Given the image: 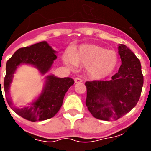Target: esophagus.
<instances>
[{
	"label": "esophagus",
	"instance_id": "1",
	"mask_svg": "<svg viewBox=\"0 0 151 151\" xmlns=\"http://www.w3.org/2000/svg\"><path fill=\"white\" fill-rule=\"evenodd\" d=\"M74 81H75L76 84H78V83H81L82 82V79H81L80 78H75Z\"/></svg>",
	"mask_w": 151,
	"mask_h": 151
}]
</instances>
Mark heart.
<instances>
[{"label": "heart", "instance_id": "obj_1", "mask_svg": "<svg viewBox=\"0 0 151 151\" xmlns=\"http://www.w3.org/2000/svg\"><path fill=\"white\" fill-rule=\"evenodd\" d=\"M65 61L70 66H86L91 78L103 79L114 70L118 58L114 51L96 45H83L66 57Z\"/></svg>", "mask_w": 151, "mask_h": 151}]
</instances>
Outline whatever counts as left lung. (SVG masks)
Listing matches in <instances>:
<instances>
[{"label":"left lung","instance_id":"1","mask_svg":"<svg viewBox=\"0 0 151 151\" xmlns=\"http://www.w3.org/2000/svg\"><path fill=\"white\" fill-rule=\"evenodd\" d=\"M118 48L122 65L111 80L85 82V104L93 117L103 121L119 119L135 107L143 85L139 59L126 45Z\"/></svg>","mask_w":151,"mask_h":151}]
</instances>
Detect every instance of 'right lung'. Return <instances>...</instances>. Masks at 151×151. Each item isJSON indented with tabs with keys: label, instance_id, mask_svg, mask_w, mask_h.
<instances>
[{
	"label": "right lung",
	"instance_id": "right-lung-1",
	"mask_svg": "<svg viewBox=\"0 0 151 151\" xmlns=\"http://www.w3.org/2000/svg\"><path fill=\"white\" fill-rule=\"evenodd\" d=\"M46 41L34 44L29 47L18 49L6 64V75L4 80V89L8 105L18 115L30 122L45 121L54 117L63 105L64 96L74 81L71 78H58L53 75L47 77L45 87L38 99L24 108H16L8 99V92L12 80L13 73L21 63L36 66L42 74L51 68L56 55ZM1 85V80H0Z\"/></svg>",
	"mask_w": 151,
	"mask_h": 151
}]
</instances>
